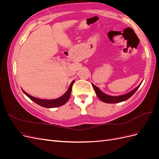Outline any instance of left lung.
Segmentation results:
<instances>
[{"instance_id":"8db88e82","label":"left lung","mask_w":159,"mask_h":159,"mask_svg":"<svg viewBox=\"0 0 159 159\" xmlns=\"http://www.w3.org/2000/svg\"><path fill=\"white\" fill-rule=\"evenodd\" d=\"M92 85L94 88L96 94H97V96L101 101H102L103 102L107 103H116L124 102V101H125L131 98V96L136 92V91L139 89V88L140 87L141 84L139 85L138 87H137L135 89L131 91V92L123 95H120V96H110L107 94H105L104 93L102 92V91H100V89L97 87V86H95L93 84H92Z\"/></svg>"}]
</instances>
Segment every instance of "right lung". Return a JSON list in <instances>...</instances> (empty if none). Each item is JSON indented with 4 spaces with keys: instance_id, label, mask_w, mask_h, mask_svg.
<instances>
[{
    "instance_id": "1",
    "label": "right lung",
    "mask_w": 159,
    "mask_h": 159,
    "mask_svg": "<svg viewBox=\"0 0 159 159\" xmlns=\"http://www.w3.org/2000/svg\"><path fill=\"white\" fill-rule=\"evenodd\" d=\"M74 83V81H73L71 83L68 91H67L66 92L61 96V97L57 98V99H38V98L32 97V96L30 95L29 94H28L24 90H22V91L24 92V93H25L26 95H27L28 97L31 100H32L34 102H35L36 103L40 105V106H42V107H46V108L57 107L61 106V105H64L67 102H68V100L70 99V93H71V89H72V85H73Z\"/></svg>"
}]
</instances>
